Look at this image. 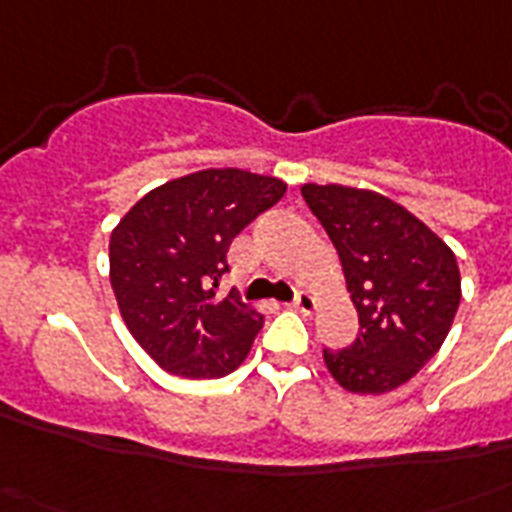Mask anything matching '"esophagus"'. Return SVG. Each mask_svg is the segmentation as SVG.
I'll list each match as a JSON object with an SVG mask.
<instances>
[{
    "mask_svg": "<svg viewBox=\"0 0 512 512\" xmlns=\"http://www.w3.org/2000/svg\"><path fill=\"white\" fill-rule=\"evenodd\" d=\"M295 308H297V311H300V313H305V316H308V313L316 311V297H313L311 292H297Z\"/></svg>",
    "mask_w": 512,
    "mask_h": 512,
    "instance_id": "obj_1",
    "label": "esophagus"
}]
</instances>
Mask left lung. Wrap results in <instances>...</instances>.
<instances>
[{"label": "left lung", "instance_id": "1", "mask_svg": "<svg viewBox=\"0 0 512 512\" xmlns=\"http://www.w3.org/2000/svg\"><path fill=\"white\" fill-rule=\"evenodd\" d=\"M340 255L358 337L324 350L329 374L350 393H388L436 356L460 308L457 257L428 225L388 196L348 185H303Z\"/></svg>", "mask_w": 512, "mask_h": 512}]
</instances>
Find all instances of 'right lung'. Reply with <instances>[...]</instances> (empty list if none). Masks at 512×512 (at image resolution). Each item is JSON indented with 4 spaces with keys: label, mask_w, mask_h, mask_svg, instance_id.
I'll use <instances>...</instances> for the list:
<instances>
[{
    "label": "right lung",
    "mask_w": 512,
    "mask_h": 512,
    "mask_svg": "<svg viewBox=\"0 0 512 512\" xmlns=\"http://www.w3.org/2000/svg\"><path fill=\"white\" fill-rule=\"evenodd\" d=\"M287 193L279 177L201 170L146 193L111 233V287L140 348L164 372L215 380L247 358L263 316L217 295L231 241Z\"/></svg>",
    "instance_id": "right-lung-1"
}]
</instances>
